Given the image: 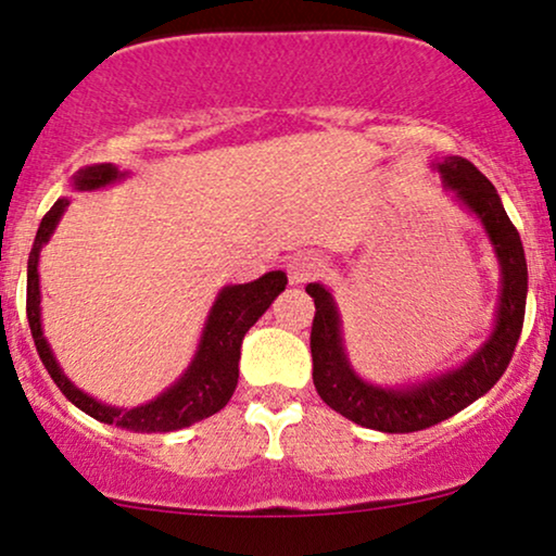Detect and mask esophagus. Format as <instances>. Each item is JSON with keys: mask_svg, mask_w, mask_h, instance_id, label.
I'll return each mask as SVG.
<instances>
[{"mask_svg": "<svg viewBox=\"0 0 556 556\" xmlns=\"http://www.w3.org/2000/svg\"><path fill=\"white\" fill-rule=\"evenodd\" d=\"M287 274H290V285H305L311 282V279H315L320 274V264L315 262L313 256L307 254H298L290 258V264H287Z\"/></svg>", "mask_w": 556, "mask_h": 556, "instance_id": "34e87169", "label": "esophagus"}]
</instances>
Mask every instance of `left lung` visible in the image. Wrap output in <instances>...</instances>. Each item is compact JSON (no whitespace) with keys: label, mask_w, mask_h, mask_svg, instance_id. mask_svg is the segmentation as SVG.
Wrapping results in <instances>:
<instances>
[{"label":"left lung","mask_w":556,"mask_h":556,"mask_svg":"<svg viewBox=\"0 0 556 556\" xmlns=\"http://www.w3.org/2000/svg\"><path fill=\"white\" fill-rule=\"evenodd\" d=\"M433 168H439L444 187L454 194V200L480 220L501 264V300H497L495 326L469 359L444 375L416 384H400V388L371 384L349 364L333 294L318 282L305 287V292L315 300L311 330L315 390L323 403L343 418L382 433L424 431L472 405L508 369L523 328L529 269H526L521 236L505 213L501 194L480 168L462 156H448L441 164H433Z\"/></svg>","instance_id":"8db88e82"}]
</instances>
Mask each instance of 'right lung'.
<instances>
[{
  "instance_id": "1",
  "label": "right lung",
  "mask_w": 556,
  "mask_h": 556,
  "mask_svg": "<svg viewBox=\"0 0 556 556\" xmlns=\"http://www.w3.org/2000/svg\"><path fill=\"white\" fill-rule=\"evenodd\" d=\"M128 177V172H121L112 164H91L84 166L72 177V187L79 192H91L115 185ZM68 197H61L55 205L48 210L40 220L38 233H35L30 258H27V323L43 359L48 375L59 384V390L66 395L68 403H74L79 410L87 413L100 424H110L125 431L136 433H166L177 431L197 424V420L210 418L220 407L228 405L238 384V359H241V343L249 328L262 318L266 307L271 305L274 298L285 290L287 274L285 271H266L264 277L245 285H228L217 292V298L210 307L205 328H202L200 343L177 382L166 388L161 395L149 400L138 407H115L102 403V400L87 395L63 375L61 364L55 362L51 343L43 336V323H40V249L51 241L61 215L66 213Z\"/></svg>"
}]
</instances>
